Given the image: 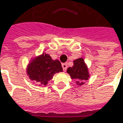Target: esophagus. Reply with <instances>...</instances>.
<instances>
[{"mask_svg":"<svg viewBox=\"0 0 123 123\" xmlns=\"http://www.w3.org/2000/svg\"><path fill=\"white\" fill-rule=\"evenodd\" d=\"M62 69H63V71L65 72L67 68H68V64L67 63H62Z\"/></svg>","mask_w":123,"mask_h":123,"instance_id":"1","label":"esophagus"}]
</instances>
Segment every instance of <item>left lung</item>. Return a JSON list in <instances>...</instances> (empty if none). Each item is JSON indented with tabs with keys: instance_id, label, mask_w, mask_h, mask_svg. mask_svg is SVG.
<instances>
[{
	"instance_id": "obj_1",
	"label": "left lung",
	"mask_w": 123,
	"mask_h": 123,
	"mask_svg": "<svg viewBox=\"0 0 123 123\" xmlns=\"http://www.w3.org/2000/svg\"><path fill=\"white\" fill-rule=\"evenodd\" d=\"M73 66L69 67L67 69V72L70 77L76 81V85L82 86L85 81L90 78V74L87 65L83 58H79L73 61Z\"/></svg>"
}]
</instances>
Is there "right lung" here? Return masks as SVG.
Instances as JSON below:
<instances>
[{"label":"right lung","mask_w":123,"mask_h":123,"mask_svg":"<svg viewBox=\"0 0 123 123\" xmlns=\"http://www.w3.org/2000/svg\"><path fill=\"white\" fill-rule=\"evenodd\" d=\"M62 72L61 63L58 60H53L47 54H42L40 55L33 57L30 61L26 73L31 80L40 86H47L55 73Z\"/></svg>","instance_id":"obj_1"}]
</instances>
